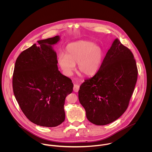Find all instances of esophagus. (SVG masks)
I'll use <instances>...</instances> for the list:
<instances>
[{"label":"esophagus","instance_id":"1","mask_svg":"<svg viewBox=\"0 0 152 152\" xmlns=\"http://www.w3.org/2000/svg\"><path fill=\"white\" fill-rule=\"evenodd\" d=\"M79 88H80V87H79V86L78 84H74L73 89H74V91L75 92H78V90H79Z\"/></svg>","mask_w":152,"mask_h":152}]
</instances>
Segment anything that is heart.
Returning a JSON list of instances; mask_svg holds the SVG:
<instances>
[{"instance_id":"heart-1","label":"heart","mask_w":152,"mask_h":152,"mask_svg":"<svg viewBox=\"0 0 152 152\" xmlns=\"http://www.w3.org/2000/svg\"><path fill=\"white\" fill-rule=\"evenodd\" d=\"M102 48L88 41H78L67 45L65 54L60 53L58 64L64 74L70 76L77 63L78 69L87 76L95 75L99 69L103 60Z\"/></svg>"}]
</instances>
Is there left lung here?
Listing matches in <instances>:
<instances>
[{
  "label": "left lung",
  "mask_w": 152,
  "mask_h": 152,
  "mask_svg": "<svg viewBox=\"0 0 152 152\" xmlns=\"http://www.w3.org/2000/svg\"><path fill=\"white\" fill-rule=\"evenodd\" d=\"M137 73L132 53L116 39L98 71L80 87L78 98L88 120L105 125L118 119L128 107Z\"/></svg>",
  "instance_id": "1"
}]
</instances>
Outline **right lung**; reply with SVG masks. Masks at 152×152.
Instances as JSON below:
<instances>
[{
  "label": "right lung",
  "mask_w": 152,
  "mask_h": 152,
  "mask_svg": "<svg viewBox=\"0 0 152 152\" xmlns=\"http://www.w3.org/2000/svg\"><path fill=\"white\" fill-rule=\"evenodd\" d=\"M60 40L56 36L37 41L18 57L13 75L14 95L22 112L31 122L55 127L65 120L66 96L74 85L57 66L53 46Z\"/></svg>",
  "instance_id": "add662e5"
}]
</instances>
